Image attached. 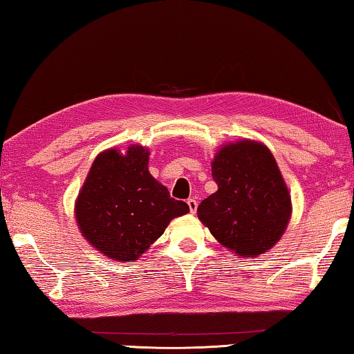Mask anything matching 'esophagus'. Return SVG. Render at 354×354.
Masks as SVG:
<instances>
[{
  "label": "esophagus",
  "instance_id": "obj_1",
  "mask_svg": "<svg viewBox=\"0 0 354 354\" xmlns=\"http://www.w3.org/2000/svg\"><path fill=\"white\" fill-rule=\"evenodd\" d=\"M188 207H189V212L191 213H196V209H197V201L196 199H188Z\"/></svg>",
  "mask_w": 354,
  "mask_h": 354
}]
</instances>
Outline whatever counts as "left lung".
I'll return each mask as SVG.
<instances>
[{
  "label": "left lung",
  "instance_id": "left-lung-1",
  "mask_svg": "<svg viewBox=\"0 0 354 354\" xmlns=\"http://www.w3.org/2000/svg\"><path fill=\"white\" fill-rule=\"evenodd\" d=\"M218 191L197 207L213 236L241 257L278 243L290 218V196L274 155L255 141L230 142L212 163Z\"/></svg>",
  "mask_w": 354,
  "mask_h": 354
}]
</instances>
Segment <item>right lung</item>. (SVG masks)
Here are the masks:
<instances>
[{"mask_svg":"<svg viewBox=\"0 0 354 354\" xmlns=\"http://www.w3.org/2000/svg\"><path fill=\"white\" fill-rule=\"evenodd\" d=\"M149 151L99 153L76 202V221L85 239L105 257L135 261L163 234L171 219L189 207L172 199L147 171Z\"/></svg>","mask_w":354,"mask_h":354,"instance_id":"add662e5","label":"right lung"}]
</instances>
